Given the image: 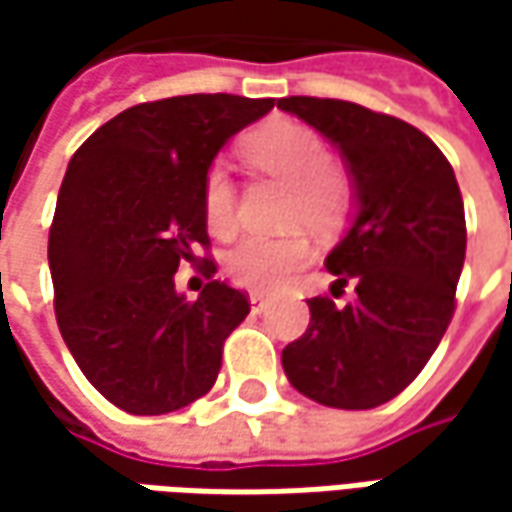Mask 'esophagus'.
Wrapping results in <instances>:
<instances>
[{"mask_svg": "<svg viewBox=\"0 0 512 512\" xmlns=\"http://www.w3.org/2000/svg\"><path fill=\"white\" fill-rule=\"evenodd\" d=\"M267 305H270V299H267L265 293H259V290L250 293V307H253V313H262Z\"/></svg>", "mask_w": 512, "mask_h": 512, "instance_id": "obj_1", "label": "esophagus"}]
</instances>
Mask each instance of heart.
I'll return each instance as SVG.
<instances>
[{
  "label": "heart",
  "instance_id": "heart-1",
  "mask_svg": "<svg viewBox=\"0 0 512 512\" xmlns=\"http://www.w3.org/2000/svg\"><path fill=\"white\" fill-rule=\"evenodd\" d=\"M242 150L253 168L293 187L290 225L322 233L342 225L353 202V182L339 165L327 162L319 133L296 122H270L250 133ZM202 213L213 236L225 239L236 230V187L222 165H213L202 179ZM307 262L310 242L299 233L285 239L247 236L227 253L225 270L236 285L273 290L290 282Z\"/></svg>",
  "mask_w": 512,
  "mask_h": 512
}]
</instances>
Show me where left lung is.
<instances>
[{"instance_id":"left-lung-1","label":"left lung","mask_w":512,"mask_h":512,"mask_svg":"<svg viewBox=\"0 0 512 512\" xmlns=\"http://www.w3.org/2000/svg\"><path fill=\"white\" fill-rule=\"evenodd\" d=\"M279 108L342 153L356 216L325 259L356 302L307 299L305 336L282 350L290 384L313 402L370 410L413 382L456 310L467 227L456 173L422 130L356 102L287 96Z\"/></svg>"}]
</instances>
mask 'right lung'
<instances>
[{
    "label": "right lung",
    "mask_w": 512,
    "mask_h": 512,
    "mask_svg": "<svg viewBox=\"0 0 512 512\" xmlns=\"http://www.w3.org/2000/svg\"><path fill=\"white\" fill-rule=\"evenodd\" d=\"M273 99L170 96L122 110L70 159L48 239L62 339L88 382L119 410L162 416L213 387L222 347L250 313L213 279L196 302L173 273L210 247L202 179L230 136Z\"/></svg>",
    "instance_id": "right-lung-1"
}]
</instances>
